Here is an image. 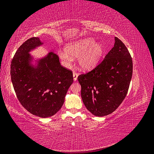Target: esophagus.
Returning a JSON list of instances; mask_svg holds the SVG:
<instances>
[{"label": "esophagus", "instance_id": "obj_1", "mask_svg": "<svg viewBox=\"0 0 154 154\" xmlns=\"http://www.w3.org/2000/svg\"><path fill=\"white\" fill-rule=\"evenodd\" d=\"M78 73L74 72L73 73V81H76L77 80V77H78Z\"/></svg>", "mask_w": 154, "mask_h": 154}]
</instances>
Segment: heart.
<instances>
[{
	"label": "heart",
	"instance_id": "1",
	"mask_svg": "<svg viewBox=\"0 0 154 154\" xmlns=\"http://www.w3.org/2000/svg\"><path fill=\"white\" fill-rule=\"evenodd\" d=\"M65 52L59 53V56L64 64L72 61V57H77L78 65L83 70H89L97 65L105 53V47L96 42L92 37H88L66 44Z\"/></svg>",
	"mask_w": 154,
	"mask_h": 154
}]
</instances>
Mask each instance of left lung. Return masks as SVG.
Instances as JSON below:
<instances>
[{
    "instance_id": "1",
    "label": "left lung",
    "mask_w": 154,
    "mask_h": 154,
    "mask_svg": "<svg viewBox=\"0 0 154 154\" xmlns=\"http://www.w3.org/2000/svg\"><path fill=\"white\" fill-rule=\"evenodd\" d=\"M133 74V61L126 45L115 37L113 48L94 69L78 77L81 97L95 116L114 112L128 93Z\"/></svg>"
}]
</instances>
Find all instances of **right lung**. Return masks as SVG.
Returning a JSON list of instances; mask_svg holds the SVG:
<instances>
[{"label":"right lung","instance_id":"1","mask_svg":"<svg viewBox=\"0 0 154 154\" xmlns=\"http://www.w3.org/2000/svg\"><path fill=\"white\" fill-rule=\"evenodd\" d=\"M43 45L38 37L23 44L11 61V77L22 106L34 116L47 118L61 109L73 81L72 72L61 65L54 51L40 58L30 54Z\"/></svg>","mask_w":154,"mask_h":154}]
</instances>
